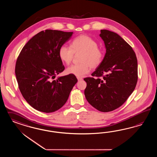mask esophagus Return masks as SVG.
<instances>
[{
	"mask_svg": "<svg viewBox=\"0 0 157 157\" xmlns=\"http://www.w3.org/2000/svg\"><path fill=\"white\" fill-rule=\"evenodd\" d=\"M77 79H78V81H81V80L83 79L82 78H80V77H77Z\"/></svg>",
	"mask_w": 157,
	"mask_h": 157,
	"instance_id": "obj_1",
	"label": "esophagus"
}]
</instances>
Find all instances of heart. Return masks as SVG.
<instances>
[{"instance_id": "heart-1", "label": "heart", "mask_w": 157, "mask_h": 157, "mask_svg": "<svg viewBox=\"0 0 157 157\" xmlns=\"http://www.w3.org/2000/svg\"><path fill=\"white\" fill-rule=\"evenodd\" d=\"M82 53L79 57L80 64H73L66 69L68 74L77 77L84 76L88 74L90 67L98 68L102 63L104 52L98 46V43L94 38L86 34L76 37L71 43V48L63 45L59 49V56L63 63L69 64L71 63L74 54Z\"/></svg>"}]
</instances>
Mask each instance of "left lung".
Returning a JSON list of instances; mask_svg holds the SVG:
<instances>
[{"instance_id": "obj_1", "label": "left lung", "mask_w": 157, "mask_h": 157, "mask_svg": "<svg viewBox=\"0 0 157 157\" xmlns=\"http://www.w3.org/2000/svg\"><path fill=\"white\" fill-rule=\"evenodd\" d=\"M106 53L102 63L87 83L85 95L96 109L108 112L121 106L133 92L138 81V61L132 47L119 34L101 30Z\"/></svg>"}]
</instances>
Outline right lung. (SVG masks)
Returning a JSON list of instances; mask_svg holds the SVG:
<instances>
[{"label": "right lung", "instance_id": "add662e5", "mask_svg": "<svg viewBox=\"0 0 157 157\" xmlns=\"http://www.w3.org/2000/svg\"><path fill=\"white\" fill-rule=\"evenodd\" d=\"M72 33L51 29L41 31L19 53L15 68L19 90L35 109L51 113L61 108L78 81L71 74L53 80L65 68L58 52Z\"/></svg>", "mask_w": 157, "mask_h": 157}]
</instances>
